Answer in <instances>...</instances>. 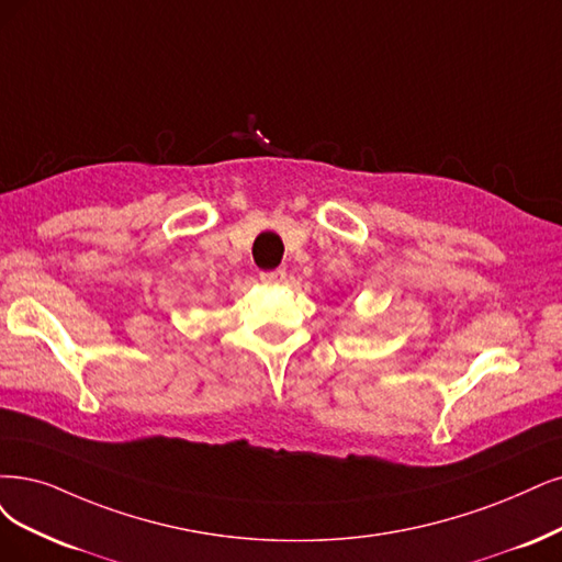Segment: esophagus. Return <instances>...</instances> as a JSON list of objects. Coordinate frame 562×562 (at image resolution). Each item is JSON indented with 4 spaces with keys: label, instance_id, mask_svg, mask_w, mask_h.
I'll return each instance as SVG.
<instances>
[{
    "label": "esophagus",
    "instance_id": "obj_1",
    "mask_svg": "<svg viewBox=\"0 0 562 562\" xmlns=\"http://www.w3.org/2000/svg\"><path fill=\"white\" fill-rule=\"evenodd\" d=\"M259 280H261L263 284H280V282H284V280H286V273H284V268L261 270V273H259Z\"/></svg>",
    "mask_w": 562,
    "mask_h": 562
}]
</instances>
